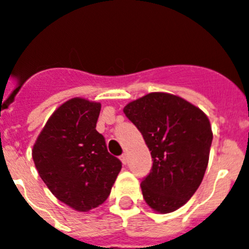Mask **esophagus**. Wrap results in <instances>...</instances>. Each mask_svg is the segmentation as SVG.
Returning <instances> with one entry per match:
<instances>
[{
    "label": "esophagus",
    "mask_w": 249,
    "mask_h": 249,
    "mask_svg": "<svg viewBox=\"0 0 249 249\" xmlns=\"http://www.w3.org/2000/svg\"><path fill=\"white\" fill-rule=\"evenodd\" d=\"M120 161L123 162V164H126V162H127V156L126 155H122V156H120Z\"/></svg>",
    "instance_id": "34e87169"
}]
</instances>
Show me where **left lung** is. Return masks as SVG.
<instances>
[{
  "label": "left lung",
  "instance_id": "1",
  "mask_svg": "<svg viewBox=\"0 0 249 249\" xmlns=\"http://www.w3.org/2000/svg\"><path fill=\"white\" fill-rule=\"evenodd\" d=\"M124 113L151 151L152 168L141 182L142 196L160 213L184 205L200 185L213 141L208 117L185 99L152 92L130 102Z\"/></svg>",
  "mask_w": 249,
  "mask_h": 249
}]
</instances>
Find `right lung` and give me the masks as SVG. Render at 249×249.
I'll return each mask as SVG.
<instances>
[{
	"label": "right lung",
	"mask_w": 249,
	"mask_h": 249,
	"mask_svg": "<svg viewBox=\"0 0 249 249\" xmlns=\"http://www.w3.org/2000/svg\"><path fill=\"white\" fill-rule=\"evenodd\" d=\"M101 103L72 98L46 122L33 146L38 173L50 192L76 211L103 204L122 169L96 130Z\"/></svg>",
	"instance_id": "obj_1"
}]
</instances>
